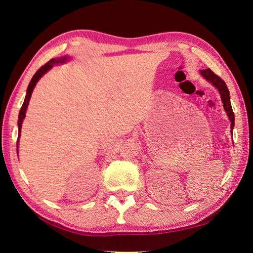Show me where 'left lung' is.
<instances>
[{
    "mask_svg": "<svg viewBox=\"0 0 253 253\" xmlns=\"http://www.w3.org/2000/svg\"><path fill=\"white\" fill-rule=\"evenodd\" d=\"M201 75L203 77L208 81L211 82L212 85L215 86L218 91H219V95L221 98V101H223V105H224V109L228 115L229 120L231 121V134L233 131V127H234V113L232 111V106H231V102H230V93H229V89L226 85L225 81L219 78L217 75L214 74L210 68H207V70H202L201 71Z\"/></svg>",
    "mask_w": 253,
    "mask_h": 253,
    "instance_id": "left-lung-1",
    "label": "left lung"
}]
</instances>
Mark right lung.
Masks as SVG:
<instances>
[{
    "label": "right lung",
    "mask_w": 253,
    "mask_h": 253,
    "mask_svg": "<svg viewBox=\"0 0 253 253\" xmlns=\"http://www.w3.org/2000/svg\"><path fill=\"white\" fill-rule=\"evenodd\" d=\"M68 57H61L59 59H51L50 61H48V62L46 64H44L42 67H40L39 70L37 71V73L34 75V77L32 78V80H30L29 84H28V87H27V91H26V96H25V100L24 102H23V105L22 108L20 110V113H19V119H18V126H19V134H18V140H17V153L19 152L18 148H19V138H20V133H21V127H22V124H23V119L25 118L26 116V111H27V106H28V103H29V100H30V97H32V93L33 90L36 86L37 82L40 80V78L42 77V76L47 73L50 68L55 65L56 63H64L65 61H67Z\"/></svg>",
    "instance_id": "right-lung-1"
}]
</instances>
